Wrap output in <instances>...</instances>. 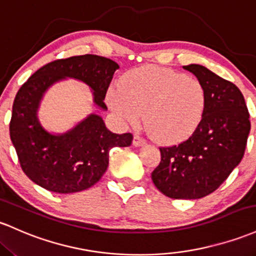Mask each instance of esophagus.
Wrapping results in <instances>:
<instances>
[{
  "label": "esophagus",
  "mask_w": 256,
  "mask_h": 256,
  "mask_svg": "<svg viewBox=\"0 0 256 256\" xmlns=\"http://www.w3.org/2000/svg\"><path fill=\"white\" fill-rule=\"evenodd\" d=\"M132 143H134V147H141V146H143V144H146V140L144 138H142L141 136H134V141H132Z\"/></svg>",
  "instance_id": "1"
}]
</instances>
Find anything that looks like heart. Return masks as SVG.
<instances>
[{
    "instance_id": "heart-1",
    "label": "heart",
    "mask_w": 256,
    "mask_h": 256,
    "mask_svg": "<svg viewBox=\"0 0 256 256\" xmlns=\"http://www.w3.org/2000/svg\"><path fill=\"white\" fill-rule=\"evenodd\" d=\"M206 100L199 78L156 66L128 72L120 81V91L109 94V106L122 122L137 125L143 113L147 132L162 143L184 141L194 132Z\"/></svg>"
}]
</instances>
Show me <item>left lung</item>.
Masks as SVG:
<instances>
[{
  "label": "left lung",
  "mask_w": 256,
  "mask_h": 256,
  "mask_svg": "<svg viewBox=\"0 0 256 256\" xmlns=\"http://www.w3.org/2000/svg\"><path fill=\"white\" fill-rule=\"evenodd\" d=\"M184 69L204 85L206 109L190 138L159 148L162 160L152 180L169 198L199 199L218 190L240 162L250 122L242 92L234 84L199 64Z\"/></svg>",
  "instance_id": "left-lung-1"
}]
</instances>
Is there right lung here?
<instances>
[{
	"mask_svg": "<svg viewBox=\"0 0 256 256\" xmlns=\"http://www.w3.org/2000/svg\"><path fill=\"white\" fill-rule=\"evenodd\" d=\"M116 69L119 66L108 58L75 56L46 64L19 88L14 98L10 134L22 169L32 182L63 194L87 190L106 172L109 150L131 144L132 134L110 132L97 114H90L64 134L48 132L38 116L44 92L68 78L86 84L94 104L106 110V94Z\"/></svg>",
	"mask_w": 256,
	"mask_h": 256,
	"instance_id": "obj_1",
	"label": "right lung"
}]
</instances>
